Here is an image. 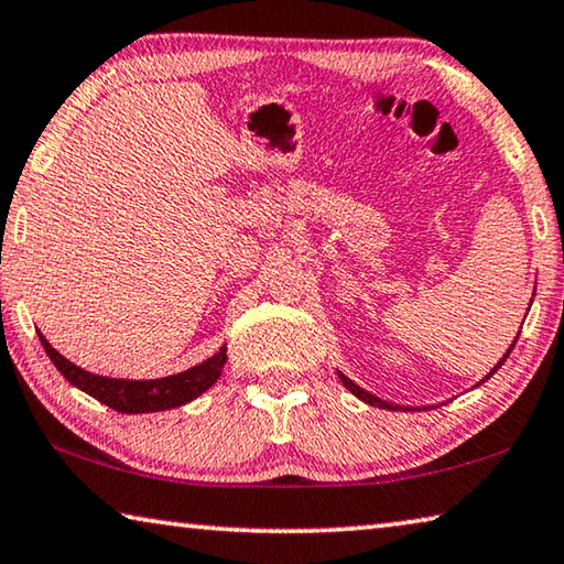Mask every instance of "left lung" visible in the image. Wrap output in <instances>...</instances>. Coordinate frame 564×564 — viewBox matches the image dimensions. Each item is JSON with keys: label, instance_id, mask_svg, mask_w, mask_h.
Returning <instances> with one entry per match:
<instances>
[{"label": "left lung", "instance_id": "1", "mask_svg": "<svg viewBox=\"0 0 564 564\" xmlns=\"http://www.w3.org/2000/svg\"><path fill=\"white\" fill-rule=\"evenodd\" d=\"M514 343H518V340H514ZM514 343H512V346H510V350H508V352H505V356L500 358V362H498V366H495V368H492V373H498V368L502 366V362H505V360H508V356H510V352H512V348H514ZM492 373H490V376H492ZM338 376H340V380H343V386H346V388L350 390V393H352V395H356V398H360V400H362V403H368V405H376V408H386V410H395V408H398V405H393V403H386V400H380V398H376V395H370V393H368V390H362L360 386H356V383H352V380H350V378H346V376H343V373H338ZM490 376H488V378H490ZM488 378H485V380H488Z\"/></svg>", "mask_w": 564, "mask_h": 564}]
</instances>
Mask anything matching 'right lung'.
I'll return each instance as SVG.
<instances>
[{
	"label": "right lung",
	"instance_id": "add662e5",
	"mask_svg": "<svg viewBox=\"0 0 564 564\" xmlns=\"http://www.w3.org/2000/svg\"><path fill=\"white\" fill-rule=\"evenodd\" d=\"M40 340L46 356L56 366V370L84 393L97 398L99 403L109 405L117 413H159V410H171L206 393L218 376H221L226 362V346L198 366L184 370V373L156 378V380H123V378H104L82 370L79 366L66 360L62 352H56L50 340L40 333Z\"/></svg>",
	"mask_w": 564,
	"mask_h": 564
}]
</instances>
